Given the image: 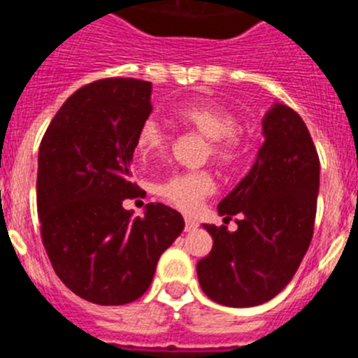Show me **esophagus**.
<instances>
[{
    "label": "esophagus",
    "mask_w": 358,
    "mask_h": 358,
    "mask_svg": "<svg viewBox=\"0 0 358 358\" xmlns=\"http://www.w3.org/2000/svg\"><path fill=\"white\" fill-rule=\"evenodd\" d=\"M198 228V221L192 217H185V231H194Z\"/></svg>",
    "instance_id": "obj_1"
}]
</instances>
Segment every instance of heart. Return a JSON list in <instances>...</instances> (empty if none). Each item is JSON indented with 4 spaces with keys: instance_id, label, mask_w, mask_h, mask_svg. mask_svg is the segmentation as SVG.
Segmentation results:
<instances>
[{
    "instance_id": "1",
    "label": "heart",
    "mask_w": 358,
    "mask_h": 358,
    "mask_svg": "<svg viewBox=\"0 0 358 358\" xmlns=\"http://www.w3.org/2000/svg\"><path fill=\"white\" fill-rule=\"evenodd\" d=\"M173 117L178 124L198 131L208 139L207 155L223 167H234L244 155V143L235 131L237 121L224 108L210 103L187 101L173 110ZM167 135L155 119H146L141 124L135 137V151L143 160L157 155L166 148ZM215 189L214 176L208 171L175 173L157 185V194L173 207L191 212L199 207L203 199Z\"/></svg>"
}]
</instances>
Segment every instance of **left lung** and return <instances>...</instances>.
Returning <instances> with one entry per match:
<instances>
[{"mask_svg":"<svg viewBox=\"0 0 358 358\" xmlns=\"http://www.w3.org/2000/svg\"><path fill=\"white\" fill-rule=\"evenodd\" d=\"M264 143L250 173L219 201L237 230L203 224L214 246L196 266L203 292L227 307H255L292 280L314 234L320 157L303 119L275 103L262 119Z\"/></svg>","mask_w":358,"mask_h":358,"instance_id":"8db88e82","label":"left lung"}]
</instances>
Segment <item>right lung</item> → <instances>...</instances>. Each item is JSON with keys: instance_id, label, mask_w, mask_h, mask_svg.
<instances>
[{"instance_id": "right-lung-1", "label": "right lung", "mask_w": 358, "mask_h": 358, "mask_svg": "<svg viewBox=\"0 0 358 358\" xmlns=\"http://www.w3.org/2000/svg\"><path fill=\"white\" fill-rule=\"evenodd\" d=\"M151 83L105 78L82 87L51 119L38 148L41 237L67 289L96 305L131 303L144 294L157 262L182 234L180 212L123 208L135 137L150 117Z\"/></svg>"}]
</instances>
